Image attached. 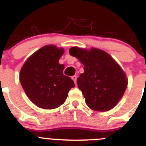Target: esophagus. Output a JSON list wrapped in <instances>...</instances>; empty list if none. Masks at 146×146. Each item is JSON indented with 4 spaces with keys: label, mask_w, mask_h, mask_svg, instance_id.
<instances>
[{
    "label": "esophagus",
    "mask_w": 146,
    "mask_h": 146,
    "mask_svg": "<svg viewBox=\"0 0 146 146\" xmlns=\"http://www.w3.org/2000/svg\"><path fill=\"white\" fill-rule=\"evenodd\" d=\"M72 80H74V83H75V85H77V76H76V75L72 76Z\"/></svg>",
    "instance_id": "34e87169"
}]
</instances>
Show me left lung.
Wrapping results in <instances>:
<instances>
[{"mask_svg": "<svg viewBox=\"0 0 146 146\" xmlns=\"http://www.w3.org/2000/svg\"><path fill=\"white\" fill-rule=\"evenodd\" d=\"M69 54L84 66L77 83L88 108L104 112L113 109L124 94L128 80L121 67L105 51L74 47Z\"/></svg>", "mask_w": 146, "mask_h": 146, "instance_id": "obj_1", "label": "left lung"}]
</instances>
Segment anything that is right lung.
Wrapping results in <instances>:
<instances>
[{
  "label": "right lung",
  "mask_w": 146,
  "mask_h": 146,
  "mask_svg": "<svg viewBox=\"0 0 146 146\" xmlns=\"http://www.w3.org/2000/svg\"><path fill=\"white\" fill-rule=\"evenodd\" d=\"M64 50L46 45L32 54L23 64L20 80L27 96L37 107L55 109L65 102L68 93L75 87L70 77L64 75L59 64Z\"/></svg>",
  "instance_id": "1"
}]
</instances>
